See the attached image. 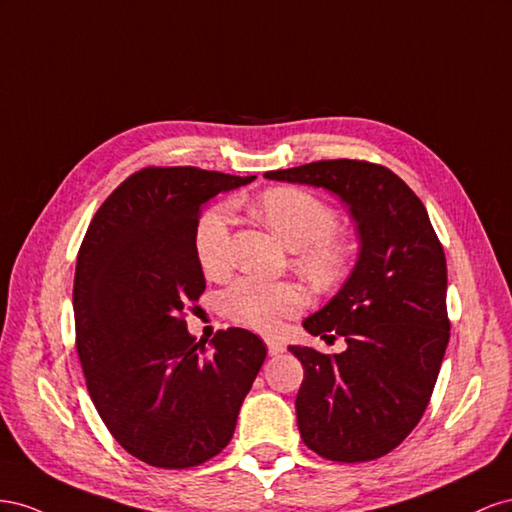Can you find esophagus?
<instances>
[{"instance_id":"obj_1","label":"esophagus","mask_w":512,"mask_h":512,"mask_svg":"<svg viewBox=\"0 0 512 512\" xmlns=\"http://www.w3.org/2000/svg\"><path fill=\"white\" fill-rule=\"evenodd\" d=\"M266 345H268L270 356H279V354L285 352V345L279 339H266Z\"/></svg>"}]
</instances>
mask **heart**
Segmentation results:
<instances>
[{
  "label": "heart",
  "mask_w": 512,
  "mask_h": 512,
  "mask_svg": "<svg viewBox=\"0 0 512 512\" xmlns=\"http://www.w3.org/2000/svg\"><path fill=\"white\" fill-rule=\"evenodd\" d=\"M261 223H266L289 248L296 264L319 285L341 281L349 264V244L337 233L339 218L330 203L311 191L279 186L261 193L253 203ZM233 216L225 203L203 210L195 225V257L210 279L227 274ZM306 304L304 291L291 281H261L244 276L223 294V311L240 326L257 332H274L283 319L298 315Z\"/></svg>",
  "instance_id": "b5f03b06"
}]
</instances>
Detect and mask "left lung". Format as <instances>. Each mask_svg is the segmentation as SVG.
<instances>
[{"label":"left lung","instance_id":"1","mask_svg":"<svg viewBox=\"0 0 512 512\" xmlns=\"http://www.w3.org/2000/svg\"><path fill=\"white\" fill-rule=\"evenodd\" d=\"M266 178L337 193L362 242L339 294L304 319L315 337H343L345 352L289 347L304 367L302 442L339 463L384 457L425 414L450 339L442 242L416 193L384 165L317 160Z\"/></svg>","mask_w":512,"mask_h":512}]
</instances>
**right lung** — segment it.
<instances>
[{
	"label": "right lung",
	"instance_id": "obj_1",
	"mask_svg": "<svg viewBox=\"0 0 512 512\" xmlns=\"http://www.w3.org/2000/svg\"><path fill=\"white\" fill-rule=\"evenodd\" d=\"M253 180L145 167L85 231L72 306L87 392L115 442L148 465L184 470L216 457L266 360L251 330H218L212 349L186 330L206 289L193 246L203 203Z\"/></svg>",
	"mask_w": 512,
	"mask_h": 512
}]
</instances>
